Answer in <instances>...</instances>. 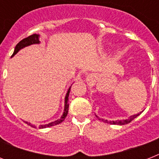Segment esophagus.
<instances>
[{
    "instance_id": "obj_1",
    "label": "esophagus",
    "mask_w": 159,
    "mask_h": 159,
    "mask_svg": "<svg viewBox=\"0 0 159 159\" xmlns=\"http://www.w3.org/2000/svg\"><path fill=\"white\" fill-rule=\"evenodd\" d=\"M86 80H87V82H89V83H92V82H94V80H95L94 76H93L92 74L88 75V76L87 77V79H86Z\"/></svg>"
}]
</instances>
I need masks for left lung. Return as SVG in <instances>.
<instances>
[{"mask_svg": "<svg viewBox=\"0 0 159 159\" xmlns=\"http://www.w3.org/2000/svg\"><path fill=\"white\" fill-rule=\"evenodd\" d=\"M141 114V112H139V113L136 114V115H133V116H129L128 119H125V120H112V121H109L107 120H103V119H100L99 117L97 116H96L97 117H98L99 118L100 120L103 121V122H105V123H107V124H111V125H126V124H129L130 123L131 121L133 120L134 119H135L136 117L138 116H139Z\"/></svg>", "mask_w": 159, "mask_h": 159, "instance_id": "obj_1", "label": "left lung"}]
</instances>
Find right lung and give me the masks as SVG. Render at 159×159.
Returning a JSON list of instances; mask_svg holds the SVG:
<instances>
[{"label": "right lung", "mask_w": 159, "mask_h": 159, "mask_svg": "<svg viewBox=\"0 0 159 159\" xmlns=\"http://www.w3.org/2000/svg\"><path fill=\"white\" fill-rule=\"evenodd\" d=\"M40 43V41H39V34H34L32 35L29 36L27 38L24 39L21 41H20L17 44H16V48H15V51H14L13 54L11 57H13L16 53H18L19 51L24 48L25 47H27V46L32 45V44H38V43ZM72 87V86H71ZM71 87L68 88L67 92V94L65 96V102H64V111H63V113H62V116H61V118H59L57 120L53 121V122H51V123L46 124V125H41L39 126V129H44L47 128V127H51V126L56 125H58V124L62 123V121L64 120L65 118L67 117V113H68V107H69V104L67 103L68 102V96H69V92L71 91ZM27 125H30L31 127H34V128H36L35 125H33L32 124L28 123V122H25Z\"/></svg>", "instance_id": "1"}]
</instances>
